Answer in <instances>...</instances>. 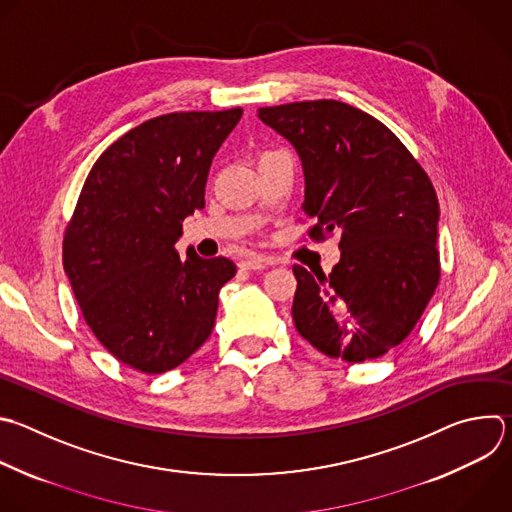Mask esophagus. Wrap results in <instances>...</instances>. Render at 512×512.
<instances>
[{"mask_svg":"<svg viewBox=\"0 0 512 512\" xmlns=\"http://www.w3.org/2000/svg\"><path fill=\"white\" fill-rule=\"evenodd\" d=\"M271 265H273V259H271V257H265V255H249V257H245L243 261H239V267H241V269H247V271L265 269V267H271Z\"/></svg>","mask_w":512,"mask_h":512,"instance_id":"esophagus-1","label":"esophagus"}]
</instances>
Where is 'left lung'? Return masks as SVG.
I'll list each match as a JSON object with an SVG mask.
<instances>
[{"instance_id": "obj_1", "label": "left lung", "mask_w": 512, "mask_h": 512, "mask_svg": "<svg viewBox=\"0 0 512 512\" xmlns=\"http://www.w3.org/2000/svg\"><path fill=\"white\" fill-rule=\"evenodd\" d=\"M299 154L309 237L339 233L331 273L293 265L291 315L329 358L360 364L402 344L440 277L438 199L408 148L374 116L337 100L259 108Z\"/></svg>"}]
</instances>
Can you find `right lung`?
Listing matches in <instances>:
<instances>
[{
    "label": "right lung",
    "instance_id": "1",
    "mask_svg": "<svg viewBox=\"0 0 512 512\" xmlns=\"http://www.w3.org/2000/svg\"><path fill=\"white\" fill-rule=\"evenodd\" d=\"M243 110L173 112L128 130L94 162L64 237V271L98 342L122 364L162 374L213 331L227 257L175 249L205 207L211 162Z\"/></svg>",
    "mask_w": 512,
    "mask_h": 512
}]
</instances>
